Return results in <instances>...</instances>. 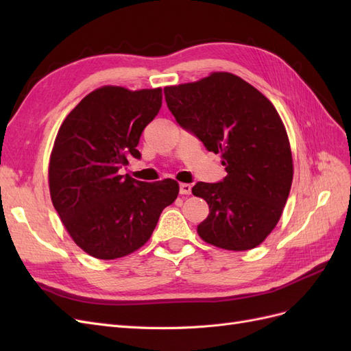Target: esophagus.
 Returning <instances> with one entry per match:
<instances>
[{
  "mask_svg": "<svg viewBox=\"0 0 351 351\" xmlns=\"http://www.w3.org/2000/svg\"><path fill=\"white\" fill-rule=\"evenodd\" d=\"M192 193V186L187 183L180 184V195H190Z\"/></svg>",
  "mask_w": 351,
  "mask_h": 351,
  "instance_id": "1",
  "label": "esophagus"
}]
</instances>
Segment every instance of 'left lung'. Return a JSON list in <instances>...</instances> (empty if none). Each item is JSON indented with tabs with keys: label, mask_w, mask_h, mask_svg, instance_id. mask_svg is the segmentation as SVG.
<instances>
[{
	"label": "left lung",
	"mask_w": 351,
	"mask_h": 351,
	"mask_svg": "<svg viewBox=\"0 0 351 351\" xmlns=\"http://www.w3.org/2000/svg\"><path fill=\"white\" fill-rule=\"evenodd\" d=\"M180 127L209 152L221 154L227 176L197 182L192 193L206 200L202 240L227 250H249L277 226L293 182L289 137L268 98L231 73L164 88Z\"/></svg>",
	"instance_id": "obj_1"
}]
</instances>
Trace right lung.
I'll return each mask as SVG.
<instances>
[{"mask_svg": "<svg viewBox=\"0 0 351 351\" xmlns=\"http://www.w3.org/2000/svg\"><path fill=\"white\" fill-rule=\"evenodd\" d=\"M162 104L161 89L104 86L62 121L49 161L52 205L69 234L98 259L125 256L149 240L178 195L171 178L145 183L121 176L142 132Z\"/></svg>", "mask_w": 351, "mask_h": 351, "instance_id": "obj_1", "label": "right lung"}]
</instances>
